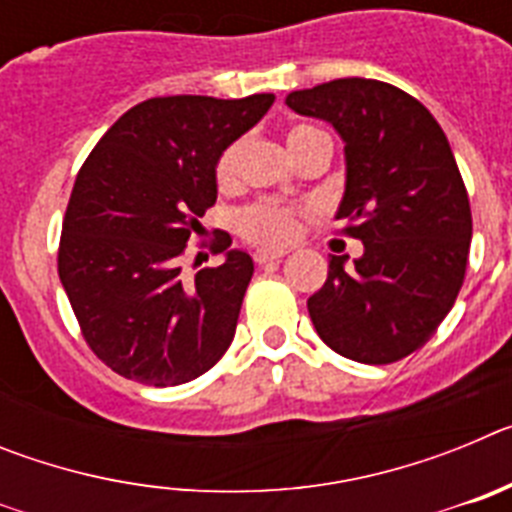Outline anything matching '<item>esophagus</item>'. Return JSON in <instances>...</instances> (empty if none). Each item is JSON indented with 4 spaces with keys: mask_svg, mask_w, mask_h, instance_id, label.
Listing matches in <instances>:
<instances>
[{
    "mask_svg": "<svg viewBox=\"0 0 512 512\" xmlns=\"http://www.w3.org/2000/svg\"><path fill=\"white\" fill-rule=\"evenodd\" d=\"M284 256H287L284 248H259V251L253 253V261H256L259 266H264V264H271V261H282Z\"/></svg>",
    "mask_w": 512,
    "mask_h": 512,
    "instance_id": "1",
    "label": "esophagus"
}]
</instances>
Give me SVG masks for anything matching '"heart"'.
Segmentation results:
<instances>
[{"mask_svg":"<svg viewBox=\"0 0 512 512\" xmlns=\"http://www.w3.org/2000/svg\"><path fill=\"white\" fill-rule=\"evenodd\" d=\"M312 128L307 125H297L289 130L287 146L300 135L310 133ZM241 156H243V140H233L230 146L223 148V153L215 161V182L223 189H230L238 182V171H241ZM238 233L248 238L251 243H261V246H282V243L292 241L297 233V210L295 207L279 205V202L261 200L253 205L243 207L235 217Z\"/></svg>","mask_w":512,"mask_h":512,"instance_id":"heart-1","label":"heart"}]
</instances>
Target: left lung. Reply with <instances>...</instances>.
I'll return each mask as SVG.
<instances>
[{
	"label": "left lung",
	"instance_id": "left-lung-1",
	"mask_svg": "<svg viewBox=\"0 0 512 512\" xmlns=\"http://www.w3.org/2000/svg\"><path fill=\"white\" fill-rule=\"evenodd\" d=\"M297 115L330 122L346 153L336 217L364 243L333 256L307 300L325 346L361 364H392L436 333L464 284L472 210L436 117L377 79H336L287 94Z\"/></svg>",
	"mask_w": 512,
	"mask_h": 512
}]
</instances>
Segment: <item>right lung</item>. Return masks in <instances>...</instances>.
Returning a JSON list of instances; mask_svg holds the SVG:
<instances>
[{"mask_svg": "<svg viewBox=\"0 0 512 512\" xmlns=\"http://www.w3.org/2000/svg\"><path fill=\"white\" fill-rule=\"evenodd\" d=\"M274 94L153 97L102 135L76 176L58 277L94 354L125 379L174 387L228 351L253 259L217 233L225 261L182 279V256L217 200L215 161Z\"/></svg>", "mask_w": 512, "mask_h": 512, "instance_id": "add662e5", "label": "right lung"}]
</instances>
